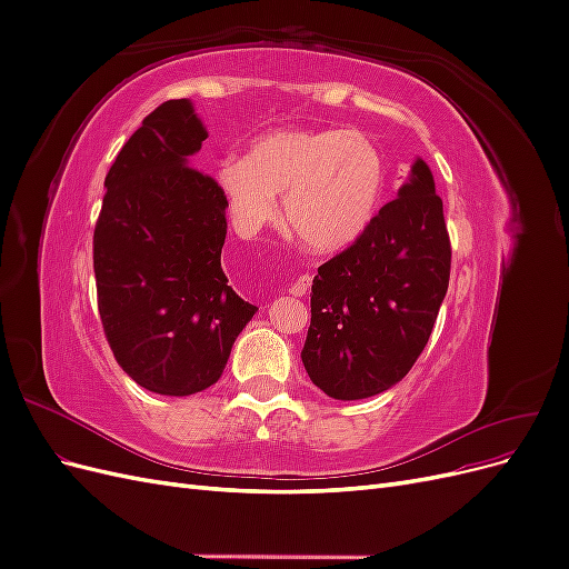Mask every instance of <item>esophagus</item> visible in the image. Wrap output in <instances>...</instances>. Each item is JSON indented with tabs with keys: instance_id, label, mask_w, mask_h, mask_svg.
<instances>
[{
	"instance_id": "1",
	"label": "esophagus",
	"mask_w": 569,
	"mask_h": 569,
	"mask_svg": "<svg viewBox=\"0 0 569 569\" xmlns=\"http://www.w3.org/2000/svg\"><path fill=\"white\" fill-rule=\"evenodd\" d=\"M308 289H311V274H301V278L297 282H291V287H289L291 297H303Z\"/></svg>"
}]
</instances>
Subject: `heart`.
Wrapping results in <instances>:
<instances>
[{"label": "heart", "mask_w": 569, "mask_h": 569, "mask_svg": "<svg viewBox=\"0 0 569 569\" xmlns=\"http://www.w3.org/2000/svg\"><path fill=\"white\" fill-rule=\"evenodd\" d=\"M230 218L253 234L278 213L308 249L349 247L368 228L385 187V163L358 130L282 128L261 134L249 157H228L216 168Z\"/></svg>", "instance_id": "heart-1"}]
</instances>
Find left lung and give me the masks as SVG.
Segmentation results:
<instances>
[{"label": "left lung", "mask_w": 569, "mask_h": 569, "mask_svg": "<svg viewBox=\"0 0 569 569\" xmlns=\"http://www.w3.org/2000/svg\"><path fill=\"white\" fill-rule=\"evenodd\" d=\"M451 278V239L422 159L353 244L318 268L301 351L311 382L339 401L401 382L425 351Z\"/></svg>", "instance_id": "left-lung-1"}]
</instances>
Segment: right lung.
<instances>
[{
  "mask_svg": "<svg viewBox=\"0 0 569 569\" xmlns=\"http://www.w3.org/2000/svg\"><path fill=\"white\" fill-rule=\"evenodd\" d=\"M203 140L187 99L153 109L109 168L94 226L97 306L113 358L163 396L216 385L258 311L220 266L228 203L189 166Z\"/></svg>",
  "mask_w": 569,
  "mask_h": 569,
  "instance_id": "obj_1",
  "label": "right lung"
}]
</instances>
